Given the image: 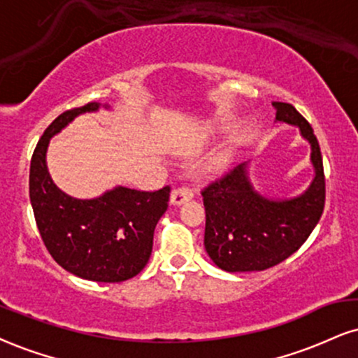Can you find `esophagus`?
Segmentation results:
<instances>
[{"instance_id":"1","label":"esophagus","mask_w":358,"mask_h":358,"mask_svg":"<svg viewBox=\"0 0 358 358\" xmlns=\"http://www.w3.org/2000/svg\"><path fill=\"white\" fill-rule=\"evenodd\" d=\"M193 196V190H190L188 187H178L171 192L170 201L173 205H182L185 201H188Z\"/></svg>"}]
</instances>
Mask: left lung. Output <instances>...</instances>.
<instances>
[{"label": "left lung", "instance_id": "obj_1", "mask_svg": "<svg viewBox=\"0 0 358 358\" xmlns=\"http://www.w3.org/2000/svg\"><path fill=\"white\" fill-rule=\"evenodd\" d=\"M272 105L275 120L299 127L312 146L315 176L302 195L272 200L250 183L245 162L201 190L206 253L225 272H260L280 264L302 247L324 213L325 175L317 136L290 103Z\"/></svg>", "mask_w": 358, "mask_h": 358}]
</instances>
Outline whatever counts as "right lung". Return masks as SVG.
Masks as SVG:
<instances>
[{
  "mask_svg": "<svg viewBox=\"0 0 358 358\" xmlns=\"http://www.w3.org/2000/svg\"><path fill=\"white\" fill-rule=\"evenodd\" d=\"M98 108L100 103L93 101L68 110L46 128L31 157L29 200L43 243L56 264L80 278L115 283L133 278L148 264L170 187L157 192L116 187L93 200H78L56 187L46 168L50 138L78 115Z\"/></svg>",
  "mask_w": 358,
  "mask_h": 358,
  "instance_id": "1",
  "label": "right lung"
}]
</instances>
